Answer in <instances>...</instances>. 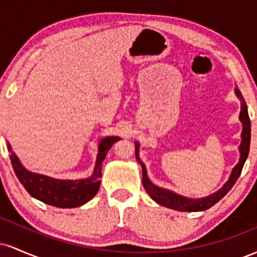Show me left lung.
Wrapping results in <instances>:
<instances>
[{
  "instance_id": "8db88e82",
  "label": "left lung",
  "mask_w": 257,
  "mask_h": 257,
  "mask_svg": "<svg viewBox=\"0 0 257 257\" xmlns=\"http://www.w3.org/2000/svg\"><path fill=\"white\" fill-rule=\"evenodd\" d=\"M235 95L240 100V113H239V120L243 125V131H241V143L239 145V162L235 164V167L233 168L231 175L227 181L223 184L222 187L219 191L214 192L210 196L204 197V198H187V197L180 196V194L173 192V191L167 190V188H162L152 184L151 180L147 176V170L145 164L143 163L140 157H139V145L138 141H135V156H137V161L140 163L141 169H143V185L145 187L146 192L149 193V196L157 202L158 204L167 206V208L174 209V210L178 211H204L206 209L211 208V206L216 204L220 199H222L223 197L228 193V191L233 187V185L235 184L237 179L239 178L241 169H243L244 163H245L247 155H249V149H250V134H251V125H250V118L249 113H247V107L245 104V100H244L243 95H241L240 90L238 88L234 89Z\"/></svg>"
}]
</instances>
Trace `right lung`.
Segmentation results:
<instances>
[{"label":"right lung","instance_id":"1","mask_svg":"<svg viewBox=\"0 0 257 257\" xmlns=\"http://www.w3.org/2000/svg\"><path fill=\"white\" fill-rule=\"evenodd\" d=\"M118 140V137L102 138L98 146V156L93 174L90 178L78 180H60L32 173L23 166L18 156L12 151L10 143H7V149L11 152V162L17 178L30 196L57 208H77L89 202L98 193L101 182V164L108 150Z\"/></svg>","mask_w":257,"mask_h":257}]
</instances>
